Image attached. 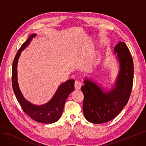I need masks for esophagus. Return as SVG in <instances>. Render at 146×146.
<instances>
[{"instance_id":"34e87169","label":"esophagus","mask_w":146,"mask_h":146,"mask_svg":"<svg viewBox=\"0 0 146 146\" xmlns=\"http://www.w3.org/2000/svg\"><path fill=\"white\" fill-rule=\"evenodd\" d=\"M81 87H82L81 82H79V81H77V80H76V81H75V82H74V88H75V89L77 90H79L80 89Z\"/></svg>"}]
</instances>
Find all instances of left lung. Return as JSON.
Masks as SVG:
<instances>
[{
	"instance_id": "8db88e82",
	"label": "left lung",
	"mask_w": 146,
	"mask_h": 146,
	"mask_svg": "<svg viewBox=\"0 0 146 146\" xmlns=\"http://www.w3.org/2000/svg\"><path fill=\"white\" fill-rule=\"evenodd\" d=\"M120 62V72L115 87L104 93L94 82L85 79L81 87L84 96V114L88 121L95 124L106 123L123 110L131 94L133 81V62L129 48L124 42L114 47Z\"/></svg>"
}]
</instances>
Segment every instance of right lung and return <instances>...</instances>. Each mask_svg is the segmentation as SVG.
<instances>
[{
  "instance_id": "1",
  "label": "right lung",
  "mask_w": 146,
  "mask_h": 146,
  "mask_svg": "<svg viewBox=\"0 0 146 146\" xmlns=\"http://www.w3.org/2000/svg\"><path fill=\"white\" fill-rule=\"evenodd\" d=\"M36 34L30 35L29 38L21 45L14 59L12 68L13 89L17 101L23 111L35 121L41 123H53L60 118L66 101L68 95L74 89V80L70 79L59 86L55 96L45 105L36 106L27 101L21 94L17 82V65L21 52L28 46Z\"/></svg>"
}]
</instances>
